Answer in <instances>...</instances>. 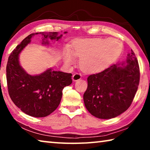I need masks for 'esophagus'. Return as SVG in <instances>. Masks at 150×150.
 <instances>
[{"mask_svg": "<svg viewBox=\"0 0 150 150\" xmlns=\"http://www.w3.org/2000/svg\"><path fill=\"white\" fill-rule=\"evenodd\" d=\"M81 79V75L80 73H75L72 77V79L73 81H77L78 80H80Z\"/></svg>", "mask_w": 150, "mask_h": 150, "instance_id": "1", "label": "esophagus"}]
</instances>
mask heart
<instances>
[{"mask_svg":"<svg viewBox=\"0 0 150 150\" xmlns=\"http://www.w3.org/2000/svg\"><path fill=\"white\" fill-rule=\"evenodd\" d=\"M123 44L115 38L107 39H78L71 51L65 49L63 59L67 65L75 62V57H81L80 66L86 72L98 73L106 69L121 54Z\"/></svg>","mask_w":150,"mask_h":150,"instance_id":"obj_1","label":"heart"}]
</instances>
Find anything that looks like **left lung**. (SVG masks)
Returning a JSON list of instances; mask_svg holds the SVG:
<instances>
[{
  "label": "left lung",
  "instance_id": "1",
  "mask_svg": "<svg viewBox=\"0 0 150 150\" xmlns=\"http://www.w3.org/2000/svg\"><path fill=\"white\" fill-rule=\"evenodd\" d=\"M139 81L138 62L132 50L124 62L88 76L87 89L83 95L85 107L98 118H115L130 107Z\"/></svg>",
  "mask_w": 150,
  "mask_h": 150
}]
</instances>
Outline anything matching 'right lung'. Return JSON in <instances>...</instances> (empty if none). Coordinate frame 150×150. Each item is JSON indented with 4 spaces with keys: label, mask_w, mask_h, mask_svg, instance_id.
<instances>
[{
    "label": "right lung",
    "mask_w": 150,
    "mask_h": 150,
    "mask_svg": "<svg viewBox=\"0 0 150 150\" xmlns=\"http://www.w3.org/2000/svg\"><path fill=\"white\" fill-rule=\"evenodd\" d=\"M67 32H65L66 34ZM42 35V44L58 41L62 34L58 32H40L30 34L12 51L6 65V79L10 97L23 112L34 117H45L59 106L63 88L72 83L71 73L48 68L38 75L28 73L20 65V53L31 42L35 34Z\"/></svg>",
    "instance_id": "1"
}]
</instances>
